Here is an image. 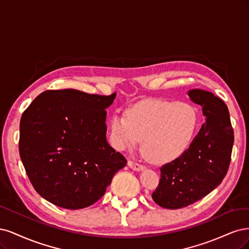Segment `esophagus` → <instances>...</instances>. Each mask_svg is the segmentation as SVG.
Here are the masks:
<instances>
[{
    "mask_svg": "<svg viewBox=\"0 0 249 249\" xmlns=\"http://www.w3.org/2000/svg\"><path fill=\"white\" fill-rule=\"evenodd\" d=\"M128 166L132 168L133 171H136V172H141V171L145 170V166L138 163V162H134V161H132V160H129V161H128Z\"/></svg>",
    "mask_w": 249,
    "mask_h": 249,
    "instance_id": "34e87169",
    "label": "esophagus"
}]
</instances>
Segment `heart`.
I'll use <instances>...</instances> for the list:
<instances>
[{
	"label": "heart",
	"mask_w": 249,
	"mask_h": 249,
	"mask_svg": "<svg viewBox=\"0 0 249 249\" xmlns=\"http://www.w3.org/2000/svg\"><path fill=\"white\" fill-rule=\"evenodd\" d=\"M197 124L196 108L186 102L146 100L113 116L109 130L114 145L123 150L138 145L149 161L161 164L180 157L188 148Z\"/></svg>",
	"instance_id": "heart-1"
}]
</instances>
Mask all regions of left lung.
Masks as SVG:
<instances>
[{"label":"left lung","mask_w":249,"mask_h":249,"mask_svg":"<svg viewBox=\"0 0 249 249\" xmlns=\"http://www.w3.org/2000/svg\"><path fill=\"white\" fill-rule=\"evenodd\" d=\"M187 94L202 107L205 123L180 157L160 167L152 198L166 209L187 207L209 195L226 177L231 162L234 131L226 103L205 90Z\"/></svg>","instance_id":"8db88e82"}]
</instances>
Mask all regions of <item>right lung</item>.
Instances as JSON below:
<instances>
[{
	"label": "right lung",
	"instance_id": "add662e5",
	"mask_svg": "<svg viewBox=\"0 0 249 249\" xmlns=\"http://www.w3.org/2000/svg\"><path fill=\"white\" fill-rule=\"evenodd\" d=\"M109 96L74 89L38 95L19 124V155L38 194L65 209L89 207L127 161L107 141Z\"/></svg>",
	"mask_w": 249,
	"mask_h": 249
}]
</instances>
